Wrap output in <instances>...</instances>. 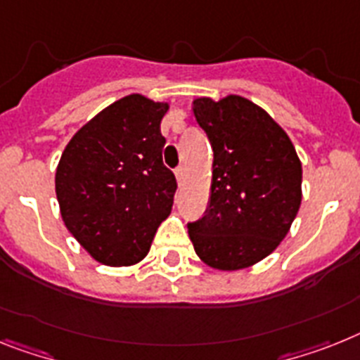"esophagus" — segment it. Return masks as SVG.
<instances>
[{
    "mask_svg": "<svg viewBox=\"0 0 360 360\" xmlns=\"http://www.w3.org/2000/svg\"><path fill=\"white\" fill-rule=\"evenodd\" d=\"M174 174H176L178 186H184V180H186V169H184V167H178L176 171H174Z\"/></svg>",
    "mask_w": 360,
    "mask_h": 360,
    "instance_id": "1",
    "label": "esophagus"
}]
</instances>
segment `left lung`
<instances>
[{
  "mask_svg": "<svg viewBox=\"0 0 360 360\" xmlns=\"http://www.w3.org/2000/svg\"><path fill=\"white\" fill-rule=\"evenodd\" d=\"M213 148L204 217L187 224L206 265L239 270L265 259L289 233L302 202V163L289 136L252 101H193Z\"/></svg>",
  "mask_w": 360,
  "mask_h": 360,
  "instance_id": "left-lung-1",
  "label": "left lung"
}]
</instances>
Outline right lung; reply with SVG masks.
Here are the masks:
<instances>
[{
  "label": "right lung",
  "instance_id": "obj_1",
  "mask_svg": "<svg viewBox=\"0 0 360 360\" xmlns=\"http://www.w3.org/2000/svg\"><path fill=\"white\" fill-rule=\"evenodd\" d=\"M167 103L127 95L71 138L55 189L71 236L103 265L129 266L147 255L171 213L176 178L163 165L160 123Z\"/></svg>",
  "mask_w": 360,
  "mask_h": 360
}]
</instances>
